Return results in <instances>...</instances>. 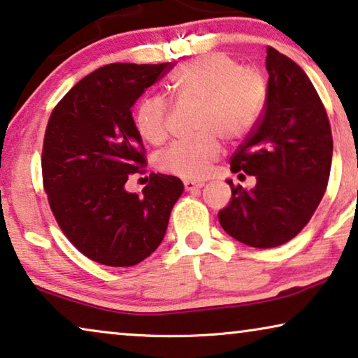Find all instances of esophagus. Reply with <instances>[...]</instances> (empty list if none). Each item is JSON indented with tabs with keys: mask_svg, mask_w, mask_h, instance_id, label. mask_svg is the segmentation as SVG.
Instances as JSON below:
<instances>
[{
	"mask_svg": "<svg viewBox=\"0 0 358 358\" xmlns=\"http://www.w3.org/2000/svg\"><path fill=\"white\" fill-rule=\"evenodd\" d=\"M205 185L203 180H184V189L185 190H195V189H201Z\"/></svg>",
	"mask_w": 358,
	"mask_h": 358,
	"instance_id": "esophagus-1",
	"label": "esophagus"
}]
</instances>
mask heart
Here are the masks:
<instances>
[{
	"instance_id": "heart-1",
	"label": "heart",
	"mask_w": 358,
	"mask_h": 358,
	"mask_svg": "<svg viewBox=\"0 0 358 358\" xmlns=\"http://www.w3.org/2000/svg\"><path fill=\"white\" fill-rule=\"evenodd\" d=\"M176 101L196 103L194 137L171 143L158 153L163 173L199 179L220 157V134L237 141L250 132L266 100V80L255 67L239 66L226 53L199 56L179 66L169 77ZM169 101L150 95L138 105L136 129L143 141L158 145L168 137Z\"/></svg>"
}]
</instances>
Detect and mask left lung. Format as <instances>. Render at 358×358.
I'll list each match as a JSON object with an SVG mask.
<instances>
[{"instance_id": "left-lung-1", "label": "left lung", "mask_w": 358, "mask_h": 358, "mask_svg": "<svg viewBox=\"0 0 358 358\" xmlns=\"http://www.w3.org/2000/svg\"><path fill=\"white\" fill-rule=\"evenodd\" d=\"M266 103L255 127L231 157L232 173L255 176L217 213L222 229L245 245H282L307 226L328 185L333 136L320 96L302 67L268 46ZM243 176V174H239Z\"/></svg>"}]
</instances>
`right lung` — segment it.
Returning a JSON list of instances; mask_svg holds the SVG:
<instances>
[{
  "label": "right lung",
  "instance_id": "right-lung-1",
  "mask_svg": "<svg viewBox=\"0 0 358 358\" xmlns=\"http://www.w3.org/2000/svg\"><path fill=\"white\" fill-rule=\"evenodd\" d=\"M173 66H103L50 116L41 152L50 208L72 245L101 265L134 266L152 255L184 192L182 180L166 174H150L142 195L124 187L147 164L134 103Z\"/></svg>",
  "mask_w": 358,
  "mask_h": 358
}]
</instances>
